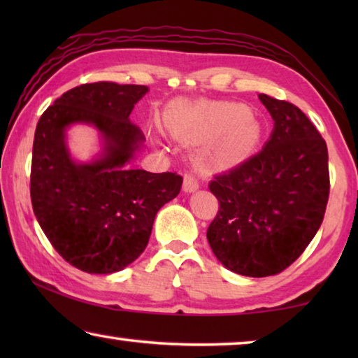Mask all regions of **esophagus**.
Listing matches in <instances>:
<instances>
[{
    "instance_id": "esophagus-1",
    "label": "esophagus",
    "mask_w": 358,
    "mask_h": 358,
    "mask_svg": "<svg viewBox=\"0 0 358 358\" xmlns=\"http://www.w3.org/2000/svg\"><path fill=\"white\" fill-rule=\"evenodd\" d=\"M183 189H185V192H196V191L199 189V181H197V178H194L191 173H186V175H185Z\"/></svg>"
}]
</instances>
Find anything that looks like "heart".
Masks as SVG:
<instances>
[{
	"instance_id": "heart-1",
	"label": "heart",
	"mask_w": 358,
	"mask_h": 358,
	"mask_svg": "<svg viewBox=\"0 0 358 358\" xmlns=\"http://www.w3.org/2000/svg\"><path fill=\"white\" fill-rule=\"evenodd\" d=\"M167 128L180 142H208L201 159L226 166L250 155L260 137L259 123L248 107L234 102H199L181 106L167 120Z\"/></svg>"
}]
</instances>
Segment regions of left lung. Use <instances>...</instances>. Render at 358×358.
<instances>
[{
  "mask_svg": "<svg viewBox=\"0 0 358 358\" xmlns=\"http://www.w3.org/2000/svg\"><path fill=\"white\" fill-rule=\"evenodd\" d=\"M273 118L264 148L210 181L220 210L207 230L217 260L234 273H281L301 256L329 202V151L310 118L286 101L259 94Z\"/></svg>",
  "mask_w": 358,
  "mask_h": 358,
  "instance_id": "obj_1",
  "label": "left lung"
}]
</instances>
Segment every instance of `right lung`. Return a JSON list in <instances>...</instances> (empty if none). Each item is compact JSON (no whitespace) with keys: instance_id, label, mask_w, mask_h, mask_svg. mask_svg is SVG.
I'll use <instances>...</instances> for the list:
<instances>
[{"instance_id":"add662e5","label":"right lung","mask_w":358,"mask_h":358,"mask_svg":"<svg viewBox=\"0 0 358 358\" xmlns=\"http://www.w3.org/2000/svg\"><path fill=\"white\" fill-rule=\"evenodd\" d=\"M148 93L145 85L85 83L66 92L42 113L31 161L33 211L66 262L107 275L134 262L148 245L156 213L178 196L183 178L128 167L145 136L129 115ZM100 132L101 153L76 163L65 145L72 124Z\"/></svg>"}]
</instances>
